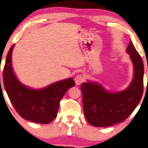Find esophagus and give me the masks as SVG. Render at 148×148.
I'll list each match as a JSON object with an SVG mask.
<instances>
[{
	"label": "esophagus",
	"mask_w": 148,
	"mask_h": 148,
	"mask_svg": "<svg viewBox=\"0 0 148 148\" xmlns=\"http://www.w3.org/2000/svg\"><path fill=\"white\" fill-rule=\"evenodd\" d=\"M74 81H75V82H76V84L77 85V86H78V85L81 84L83 82H84V76H82V75H78V76H76V77H75Z\"/></svg>",
	"instance_id": "esophagus-1"
}]
</instances>
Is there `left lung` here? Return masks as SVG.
Masks as SVG:
<instances>
[{
    "label": "left lung",
    "instance_id": "8db88e82",
    "mask_svg": "<svg viewBox=\"0 0 148 148\" xmlns=\"http://www.w3.org/2000/svg\"><path fill=\"white\" fill-rule=\"evenodd\" d=\"M126 52L134 67L130 84L124 90L113 92L101 84L88 80L81 85L85 118L95 127H105L124 121L138 105L143 91L144 66L132 41Z\"/></svg>",
    "mask_w": 148,
    "mask_h": 148
}]
</instances>
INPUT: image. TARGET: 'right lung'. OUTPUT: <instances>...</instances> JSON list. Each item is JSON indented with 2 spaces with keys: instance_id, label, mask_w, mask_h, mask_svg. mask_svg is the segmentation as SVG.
<instances>
[{
  "instance_id": "add662e5",
  "label": "right lung",
  "mask_w": 148,
  "mask_h": 148,
  "mask_svg": "<svg viewBox=\"0 0 148 148\" xmlns=\"http://www.w3.org/2000/svg\"><path fill=\"white\" fill-rule=\"evenodd\" d=\"M13 44L6 58L3 70L5 88L12 105L25 119L36 123L47 124L56 117L60 100L68 89L74 86L72 78L57 81L41 88H32L21 83L12 65Z\"/></svg>"
}]
</instances>
